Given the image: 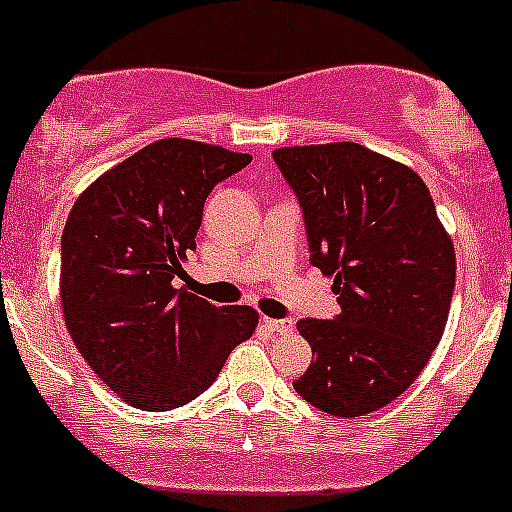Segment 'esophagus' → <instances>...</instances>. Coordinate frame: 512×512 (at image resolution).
I'll return each mask as SVG.
<instances>
[{
	"instance_id": "esophagus-1",
	"label": "esophagus",
	"mask_w": 512,
	"mask_h": 512,
	"mask_svg": "<svg viewBox=\"0 0 512 512\" xmlns=\"http://www.w3.org/2000/svg\"><path fill=\"white\" fill-rule=\"evenodd\" d=\"M262 326H265L267 331H275V333L293 331V321H275V318H262Z\"/></svg>"
}]
</instances>
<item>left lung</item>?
I'll list each match as a JSON object with an SVG mask.
<instances>
[{"label":"left lung","mask_w":512,"mask_h":512,"mask_svg":"<svg viewBox=\"0 0 512 512\" xmlns=\"http://www.w3.org/2000/svg\"><path fill=\"white\" fill-rule=\"evenodd\" d=\"M298 194L310 262L333 278L341 313L305 318L315 361L293 381L315 409L364 417L422 374L455 290V245L417 171L353 141L272 151Z\"/></svg>","instance_id":"obj_1"}]
</instances>
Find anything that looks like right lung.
<instances>
[{
    "label": "right lung",
    "instance_id": "1",
    "mask_svg": "<svg viewBox=\"0 0 512 512\" xmlns=\"http://www.w3.org/2000/svg\"><path fill=\"white\" fill-rule=\"evenodd\" d=\"M252 161L212 143L161 138L105 171L62 229L60 305L90 369L131 407L176 409L212 386L257 328L250 305L207 303L186 288L209 191Z\"/></svg>",
    "mask_w": 512,
    "mask_h": 512
}]
</instances>
